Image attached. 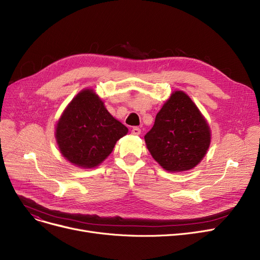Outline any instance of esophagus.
Listing matches in <instances>:
<instances>
[{
  "instance_id": "obj_1",
  "label": "esophagus",
  "mask_w": 260,
  "mask_h": 260,
  "mask_svg": "<svg viewBox=\"0 0 260 260\" xmlns=\"http://www.w3.org/2000/svg\"><path fill=\"white\" fill-rule=\"evenodd\" d=\"M132 134H133V135H140V134H141V129H140L139 127H137V126L133 127V128H132Z\"/></svg>"
}]
</instances>
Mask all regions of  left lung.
Returning <instances> with one entry per match:
<instances>
[{
  "mask_svg": "<svg viewBox=\"0 0 260 260\" xmlns=\"http://www.w3.org/2000/svg\"><path fill=\"white\" fill-rule=\"evenodd\" d=\"M147 147L168 171L194 168L210 146V128L196 105L182 91L172 93L146 134Z\"/></svg>",
  "mask_w": 260,
  "mask_h": 260,
  "instance_id": "left-lung-1",
  "label": "left lung"
}]
</instances>
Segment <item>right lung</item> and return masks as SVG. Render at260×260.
Segmentation results:
<instances>
[{
    "label": "right lung",
    "instance_id": "obj_1",
    "mask_svg": "<svg viewBox=\"0 0 260 260\" xmlns=\"http://www.w3.org/2000/svg\"><path fill=\"white\" fill-rule=\"evenodd\" d=\"M127 127L105 108L92 90L80 92L56 124L55 138L62 155L73 164L92 168L112 152Z\"/></svg>",
    "mask_w": 260,
    "mask_h": 260
}]
</instances>
